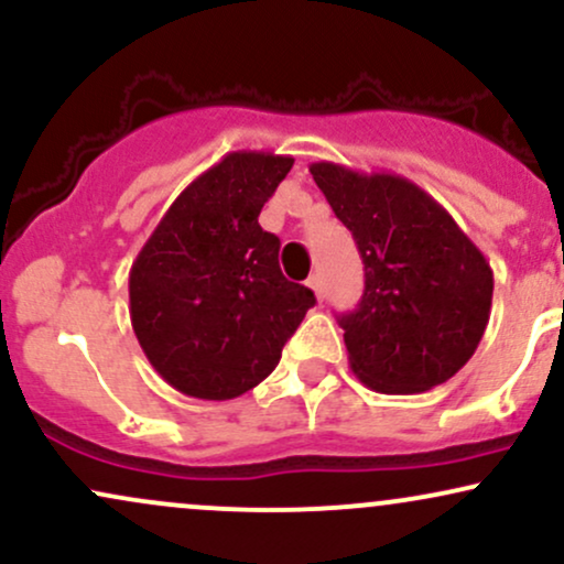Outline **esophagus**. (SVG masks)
<instances>
[{
	"label": "esophagus",
	"mask_w": 564,
	"mask_h": 564,
	"mask_svg": "<svg viewBox=\"0 0 564 564\" xmlns=\"http://www.w3.org/2000/svg\"><path fill=\"white\" fill-rule=\"evenodd\" d=\"M307 286L313 289L315 296H318V300H321V296H323V278H321V273L310 275V278H307Z\"/></svg>",
	"instance_id": "esophagus-1"
}]
</instances>
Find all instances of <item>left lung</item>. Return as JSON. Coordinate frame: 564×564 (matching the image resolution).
Here are the masks:
<instances>
[{
    "label": "left lung",
    "instance_id": "1",
    "mask_svg": "<svg viewBox=\"0 0 564 564\" xmlns=\"http://www.w3.org/2000/svg\"><path fill=\"white\" fill-rule=\"evenodd\" d=\"M310 174L364 257L366 291L339 318L349 368L368 390L416 394L475 355L494 302V270L430 193L392 172L334 161Z\"/></svg>",
    "mask_w": 564,
    "mask_h": 564
}]
</instances>
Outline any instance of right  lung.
<instances>
[{
  "label": "right lung",
  "instance_id": "obj_1",
  "mask_svg": "<svg viewBox=\"0 0 564 564\" xmlns=\"http://www.w3.org/2000/svg\"><path fill=\"white\" fill-rule=\"evenodd\" d=\"M294 159L232 151L172 200L129 270V318L142 352L187 398L232 400L281 360L315 304L283 278L264 200Z\"/></svg>",
  "mask_w": 564,
  "mask_h": 564
}]
</instances>
